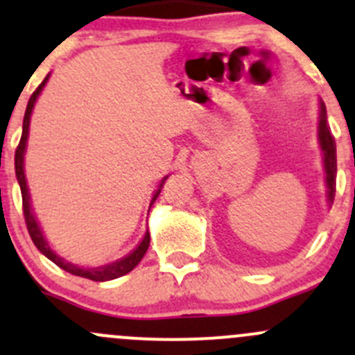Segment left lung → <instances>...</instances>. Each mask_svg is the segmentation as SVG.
<instances>
[{
	"label": "left lung",
	"mask_w": 355,
	"mask_h": 355,
	"mask_svg": "<svg viewBox=\"0 0 355 355\" xmlns=\"http://www.w3.org/2000/svg\"><path fill=\"white\" fill-rule=\"evenodd\" d=\"M319 142L324 153V170H326V185H328V199L333 202L336 187V144L328 121H326V109L321 104V121H319Z\"/></svg>",
	"instance_id": "obj_1"
}]
</instances>
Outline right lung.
I'll return each mask as SVG.
<instances>
[{"instance_id":"obj_1","label":"right lung","mask_w":355,"mask_h":355,"mask_svg":"<svg viewBox=\"0 0 355 355\" xmlns=\"http://www.w3.org/2000/svg\"><path fill=\"white\" fill-rule=\"evenodd\" d=\"M48 76L43 79V83H41L40 86L36 88V92H34L33 95H31L29 102H27V107H26V114H24V125H22V137H20V142L19 146H17V150H15V173H17V180H19V185H20V192H22V211H24V218H26V225H27V230H29V236L31 239H33V243L36 244L37 250L41 251V253L44 254V257L50 258L53 263H57L60 269L67 270L69 274H74V276H79V277H86V279H92V281H109V279H116V277H121L125 276V274H128L130 270H133L139 265V261L142 260L144 254H146L147 248H149V243H150V236L149 232L146 234V237L142 239V243L137 246L135 251H132V253L128 254V257L121 258V260L114 261V263H109V265H104V267H101V269H81V267H76V265L69 263V261L62 260L60 257H57V254L53 253V251L50 250V246H48V243L44 241L43 234H41L40 230V225H37L36 218H34L33 211H31V205H29V192H27V184H26V175H24V150H26V142H27V133H29V119H31V112H33V107H34V102H36L37 95L41 94V90H43L44 83H46ZM166 180V178H164ZM164 180L161 182L159 189L156 191V194L153 196V201H150V206H153V202L156 201L157 196H159L161 192V187H163Z\"/></svg>"}]
</instances>
